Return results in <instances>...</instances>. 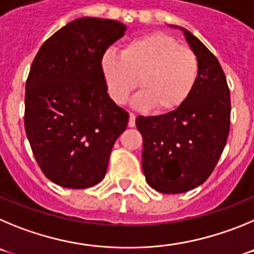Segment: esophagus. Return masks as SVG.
<instances>
[{
  "instance_id": "1",
  "label": "esophagus",
  "mask_w": 254,
  "mask_h": 254,
  "mask_svg": "<svg viewBox=\"0 0 254 254\" xmlns=\"http://www.w3.org/2000/svg\"><path fill=\"white\" fill-rule=\"evenodd\" d=\"M129 127H135V114L130 113V116H129Z\"/></svg>"
}]
</instances>
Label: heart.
<instances>
[{
	"label": "heart",
	"mask_w": 254,
	"mask_h": 254,
	"mask_svg": "<svg viewBox=\"0 0 254 254\" xmlns=\"http://www.w3.org/2000/svg\"><path fill=\"white\" fill-rule=\"evenodd\" d=\"M102 77L111 99L127 102L138 86L143 87L131 100L138 110L171 113L181 107L195 87L198 74L197 57L178 45L164 33H149L132 39L122 53L107 49L100 59Z\"/></svg>",
	"instance_id": "b5f03b06"
}]
</instances>
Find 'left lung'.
Here are the masks:
<instances>
[{
  "label": "left lung",
  "mask_w": 254,
  "mask_h": 254,
  "mask_svg": "<svg viewBox=\"0 0 254 254\" xmlns=\"http://www.w3.org/2000/svg\"><path fill=\"white\" fill-rule=\"evenodd\" d=\"M197 57L198 74L189 99L177 110L138 116L143 135L141 167L148 185L162 193H181L204 184L227 144L230 127V92L216 57L184 27Z\"/></svg>",
  "instance_id": "8db88e82"
}]
</instances>
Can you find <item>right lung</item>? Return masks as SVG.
<instances>
[{
    "instance_id": "1",
    "label": "right lung",
    "mask_w": 254,
    "mask_h": 254,
    "mask_svg": "<svg viewBox=\"0 0 254 254\" xmlns=\"http://www.w3.org/2000/svg\"><path fill=\"white\" fill-rule=\"evenodd\" d=\"M115 20L81 17L40 47L25 88V131L40 170L67 189H87L106 175L129 114L107 93L102 53L123 38Z\"/></svg>"
}]
</instances>
